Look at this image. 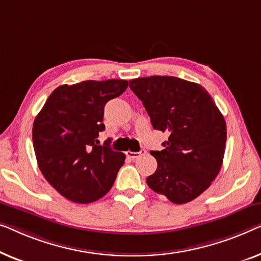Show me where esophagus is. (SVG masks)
Returning <instances> with one entry per match:
<instances>
[{"mask_svg": "<svg viewBox=\"0 0 261 261\" xmlns=\"http://www.w3.org/2000/svg\"><path fill=\"white\" fill-rule=\"evenodd\" d=\"M143 153H145V150H141V151H138V152L126 151V152H125V155H126L127 159H130V160H135V159H137V157H139L141 155H143Z\"/></svg>", "mask_w": 261, "mask_h": 261, "instance_id": "obj_1", "label": "esophagus"}]
</instances>
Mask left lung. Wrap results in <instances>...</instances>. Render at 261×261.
I'll return each instance as SVG.
<instances>
[{
  "label": "left lung",
  "instance_id": "1",
  "mask_svg": "<svg viewBox=\"0 0 261 261\" xmlns=\"http://www.w3.org/2000/svg\"><path fill=\"white\" fill-rule=\"evenodd\" d=\"M155 130L168 131L164 149L150 153L157 169L146 183L176 204L196 199L222 166L226 122L207 90L176 76L152 75L130 80Z\"/></svg>",
  "mask_w": 261,
  "mask_h": 261
}]
</instances>
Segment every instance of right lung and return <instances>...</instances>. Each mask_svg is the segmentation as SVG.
<instances>
[{
  "instance_id": "right-lung-1",
  "label": "right lung",
  "mask_w": 261,
  "mask_h": 261,
  "mask_svg": "<svg viewBox=\"0 0 261 261\" xmlns=\"http://www.w3.org/2000/svg\"><path fill=\"white\" fill-rule=\"evenodd\" d=\"M129 83L122 79L86 80L57 87L33 124V145L42 175L62 196L91 203L105 195L125 162L108 139L99 145L106 102Z\"/></svg>"
}]
</instances>
